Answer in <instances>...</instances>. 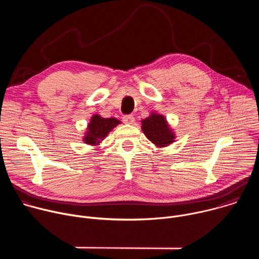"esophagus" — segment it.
Wrapping results in <instances>:
<instances>
[{"label": "esophagus", "instance_id": "1", "mask_svg": "<svg viewBox=\"0 0 259 259\" xmlns=\"http://www.w3.org/2000/svg\"><path fill=\"white\" fill-rule=\"evenodd\" d=\"M122 120H123V122L125 124H133L134 121H135V119H134V117L132 115H126V116H124L122 118Z\"/></svg>", "mask_w": 259, "mask_h": 259}]
</instances>
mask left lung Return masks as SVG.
Here are the masks:
<instances>
[{
	"mask_svg": "<svg viewBox=\"0 0 259 259\" xmlns=\"http://www.w3.org/2000/svg\"><path fill=\"white\" fill-rule=\"evenodd\" d=\"M141 123L143 133L158 146H166L174 141L173 132L169 129L163 116L153 114L149 118L142 120Z\"/></svg>",
	"mask_w": 259,
	"mask_h": 259,
	"instance_id": "left-lung-1",
	"label": "left lung"
}]
</instances>
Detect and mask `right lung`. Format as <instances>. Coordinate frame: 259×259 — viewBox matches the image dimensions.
Listing matches in <instances>:
<instances>
[{"label": "right lung", "instance_id": "obj_1", "mask_svg": "<svg viewBox=\"0 0 259 259\" xmlns=\"http://www.w3.org/2000/svg\"><path fill=\"white\" fill-rule=\"evenodd\" d=\"M121 122L117 119H103L98 115L92 117L91 122L88 126V133L85 136L86 143L97 144L99 143L114 127H116Z\"/></svg>", "mask_w": 259, "mask_h": 259}]
</instances>
